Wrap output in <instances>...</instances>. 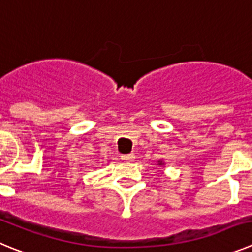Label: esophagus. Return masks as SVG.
Instances as JSON below:
<instances>
[{
	"instance_id": "34e87169",
	"label": "esophagus",
	"mask_w": 252,
	"mask_h": 252,
	"mask_svg": "<svg viewBox=\"0 0 252 252\" xmlns=\"http://www.w3.org/2000/svg\"><path fill=\"white\" fill-rule=\"evenodd\" d=\"M121 159L125 161H132L135 159V155L133 154H125V155H121Z\"/></svg>"
}]
</instances>
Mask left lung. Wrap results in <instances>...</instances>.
I'll list each match as a JSON object with an SVG mask.
<instances>
[{
    "instance_id": "left-lung-1",
    "label": "left lung",
    "mask_w": 252,
    "mask_h": 252,
    "mask_svg": "<svg viewBox=\"0 0 252 252\" xmlns=\"http://www.w3.org/2000/svg\"><path fill=\"white\" fill-rule=\"evenodd\" d=\"M159 165H164V162H162L161 160H159Z\"/></svg>"
}]
</instances>
